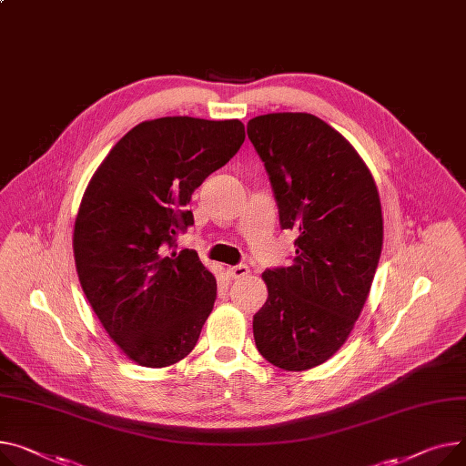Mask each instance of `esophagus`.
<instances>
[{"mask_svg":"<svg viewBox=\"0 0 466 466\" xmlns=\"http://www.w3.org/2000/svg\"><path fill=\"white\" fill-rule=\"evenodd\" d=\"M227 273H228L232 279H243V277H247V275L251 273V269H249V266L239 264V266H230V268H227Z\"/></svg>","mask_w":466,"mask_h":466,"instance_id":"esophagus-1","label":"esophagus"}]
</instances>
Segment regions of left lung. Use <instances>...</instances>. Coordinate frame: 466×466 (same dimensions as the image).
Returning a JSON list of instances; mask_svg holds the SVG:
<instances>
[{"mask_svg": "<svg viewBox=\"0 0 466 466\" xmlns=\"http://www.w3.org/2000/svg\"><path fill=\"white\" fill-rule=\"evenodd\" d=\"M247 135L269 176L283 228L298 230L289 268L266 269L268 299L253 317L258 352L305 370L349 339L382 253L377 183L352 144L305 112L249 119Z\"/></svg>", "mask_w": 466, "mask_h": 466, "instance_id": "1", "label": "left lung"}]
</instances>
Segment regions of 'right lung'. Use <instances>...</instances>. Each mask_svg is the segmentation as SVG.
Returning a JSON list of instances; mask_svg holds the SVG:
<instances>
[{
  "label": "right lung",
  "mask_w": 466,
  "mask_h": 466,
  "mask_svg": "<svg viewBox=\"0 0 466 466\" xmlns=\"http://www.w3.org/2000/svg\"><path fill=\"white\" fill-rule=\"evenodd\" d=\"M243 140L239 119L142 121L87 183L73 232L78 281L110 339L138 365H174L197 345L215 277L197 251H167L195 223V189Z\"/></svg>",
  "instance_id": "1"
}]
</instances>
